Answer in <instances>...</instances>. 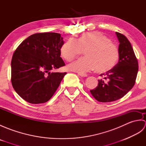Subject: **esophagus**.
<instances>
[{"label": "esophagus", "mask_w": 146, "mask_h": 146, "mask_svg": "<svg viewBox=\"0 0 146 146\" xmlns=\"http://www.w3.org/2000/svg\"><path fill=\"white\" fill-rule=\"evenodd\" d=\"M78 75H79L80 76H82V77H86V76H88L87 74H82V73H79Z\"/></svg>", "instance_id": "obj_1"}]
</instances>
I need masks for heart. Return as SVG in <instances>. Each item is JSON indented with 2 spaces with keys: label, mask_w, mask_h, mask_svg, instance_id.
<instances>
[{
  "label": "heart",
  "mask_w": 146,
  "mask_h": 146,
  "mask_svg": "<svg viewBox=\"0 0 146 146\" xmlns=\"http://www.w3.org/2000/svg\"><path fill=\"white\" fill-rule=\"evenodd\" d=\"M83 51L85 56L70 64L68 69L82 74L95 70L106 72L113 68L119 56L117 46L98 31L85 33L77 39L70 38L60 49L62 57L67 61L74 60Z\"/></svg>",
  "instance_id": "1"
}]
</instances>
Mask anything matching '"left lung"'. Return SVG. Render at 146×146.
I'll list each match as a JSON object with an SVG mask.
<instances>
[{"label": "left lung", "instance_id": "obj_1", "mask_svg": "<svg viewBox=\"0 0 146 146\" xmlns=\"http://www.w3.org/2000/svg\"><path fill=\"white\" fill-rule=\"evenodd\" d=\"M119 41V60L112 69L101 74L98 86L90 90L96 100L111 102L122 98L134 86L138 72V61L131 42L122 34L115 33Z\"/></svg>", "mask_w": 146, "mask_h": 146}]
</instances>
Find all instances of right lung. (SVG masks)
<instances>
[{
  "mask_svg": "<svg viewBox=\"0 0 146 146\" xmlns=\"http://www.w3.org/2000/svg\"><path fill=\"white\" fill-rule=\"evenodd\" d=\"M64 44L61 35L36 33L22 42L11 61V82L15 91L33 104L48 102L66 73L51 70L65 65L60 57Z\"/></svg>",
  "mask_w": 146,
  "mask_h": 146,
  "instance_id": "right-lung-1",
  "label": "right lung"
}]
</instances>
